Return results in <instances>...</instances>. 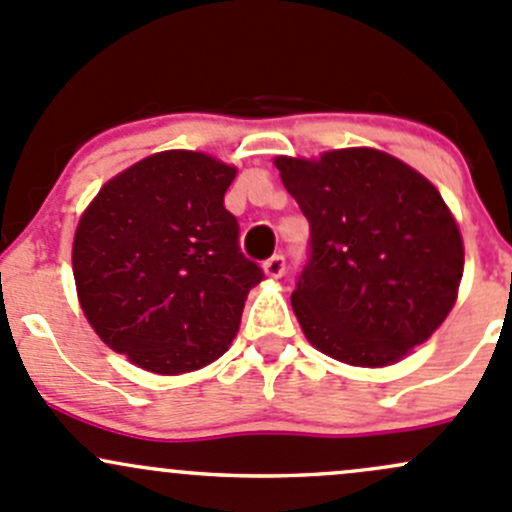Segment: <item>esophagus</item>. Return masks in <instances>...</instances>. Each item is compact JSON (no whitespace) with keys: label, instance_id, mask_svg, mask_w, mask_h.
<instances>
[{"label":"esophagus","instance_id":"34e87169","mask_svg":"<svg viewBox=\"0 0 512 512\" xmlns=\"http://www.w3.org/2000/svg\"><path fill=\"white\" fill-rule=\"evenodd\" d=\"M262 270H265V275L270 277V280H280V277L285 275V257L282 255L270 257V260L262 265Z\"/></svg>","mask_w":512,"mask_h":512}]
</instances>
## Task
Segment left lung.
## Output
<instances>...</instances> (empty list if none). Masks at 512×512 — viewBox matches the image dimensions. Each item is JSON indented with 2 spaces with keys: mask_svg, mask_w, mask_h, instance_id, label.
<instances>
[{
  "mask_svg": "<svg viewBox=\"0 0 512 512\" xmlns=\"http://www.w3.org/2000/svg\"><path fill=\"white\" fill-rule=\"evenodd\" d=\"M275 168L312 230V260L292 292L307 342L366 369L409 356L446 322L466 260L436 185L366 146L277 156Z\"/></svg>",
  "mask_w": 512,
  "mask_h": 512,
  "instance_id": "8db88e82",
  "label": "left lung"
}]
</instances>
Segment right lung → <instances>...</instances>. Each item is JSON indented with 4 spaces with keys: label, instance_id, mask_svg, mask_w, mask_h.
Listing matches in <instances>:
<instances>
[{
    "label": "right lung",
    "instance_id": "obj_1",
    "mask_svg": "<svg viewBox=\"0 0 512 512\" xmlns=\"http://www.w3.org/2000/svg\"><path fill=\"white\" fill-rule=\"evenodd\" d=\"M235 175L208 153L160 151L113 175L81 213L71 267L84 317L151 374L220 359L262 280L223 205Z\"/></svg>",
    "mask_w": 512,
    "mask_h": 512
}]
</instances>
